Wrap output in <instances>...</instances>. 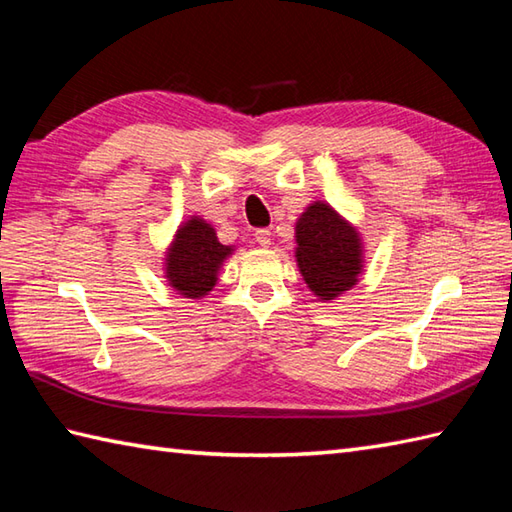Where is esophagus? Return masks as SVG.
<instances>
[{
	"label": "esophagus",
	"mask_w": 512,
	"mask_h": 512,
	"mask_svg": "<svg viewBox=\"0 0 512 512\" xmlns=\"http://www.w3.org/2000/svg\"><path fill=\"white\" fill-rule=\"evenodd\" d=\"M255 239H257L259 246H264V248L270 246V231H268V228H257Z\"/></svg>",
	"instance_id": "1"
}]
</instances>
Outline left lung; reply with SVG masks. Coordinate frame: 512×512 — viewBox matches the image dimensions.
Listing matches in <instances>:
<instances>
[{
  "label": "left lung",
  "instance_id": "obj_1",
  "mask_svg": "<svg viewBox=\"0 0 512 512\" xmlns=\"http://www.w3.org/2000/svg\"><path fill=\"white\" fill-rule=\"evenodd\" d=\"M295 237L297 266L319 299L332 301L356 284L363 273L361 235L330 204H310L297 220Z\"/></svg>",
  "mask_w": 512,
  "mask_h": 512
}]
</instances>
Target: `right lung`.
<instances>
[{"label": "right lung", "mask_w": 512, "mask_h": 512, "mask_svg": "<svg viewBox=\"0 0 512 512\" xmlns=\"http://www.w3.org/2000/svg\"><path fill=\"white\" fill-rule=\"evenodd\" d=\"M231 253V246L220 244L215 228L193 215L180 224L165 255L169 286L187 299H202L217 284V270Z\"/></svg>", "instance_id": "right-lung-1"}]
</instances>
